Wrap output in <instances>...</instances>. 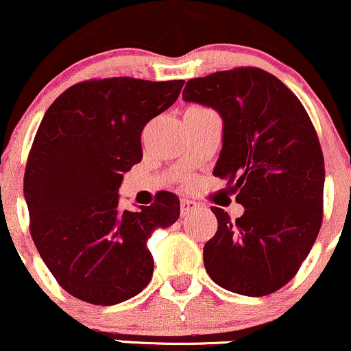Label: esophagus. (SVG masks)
I'll return each instance as SVG.
<instances>
[{
	"instance_id": "obj_1",
	"label": "esophagus",
	"mask_w": 351,
	"mask_h": 351,
	"mask_svg": "<svg viewBox=\"0 0 351 351\" xmlns=\"http://www.w3.org/2000/svg\"><path fill=\"white\" fill-rule=\"evenodd\" d=\"M180 206H182V215H188V213L191 212H197L200 205H198L195 200H190V198H182V204H180Z\"/></svg>"
}]
</instances>
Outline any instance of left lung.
Segmentation results:
<instances>
[{
    "label": "left lung",
    "instance_id": "8db88e82",
    "mask_svg": "<svg viewBox=\"0 0 351 351\" xmlns=\"http://www.w3.org/2000/svg\"><path fill=\"white\" fill-rule=\"evenodd\" d=\"M183 101L222 117L213 175L225 178L243 213L212 206L219 228L204 264L223 289L267 296L294 278L323 220L324 160L300 99L279 79L239 67L186 82Z\"/></svg>",
    "mask_w": 351,
    "mask_h": 351
}]
</instances>
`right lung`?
<instances>
[{"label": "right lung", "instance_id": "1", "mask_svg": "<svg viewBox=\"0 0 351 351\" xmlns=\"http://www.w3.org/2000/svg\"><path fill=\"white\" fill-rule=\"evenodd\" d=\"M185 80L112 77L72 86L43 116L25 171L29 232L57 282L90 304L141 293L154 261L147 239L180 217L175 193L119 208L124 173L143 158L141 132L178 99Z\"/></svg>", "mask_w": 351, "mask_h": 351}]
</instances>
